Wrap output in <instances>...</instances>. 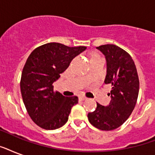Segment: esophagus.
Returning a JSON list of instances; mask_svg holds the SVG:
<instances>
[{
    "label": "esophagus",
    "instance_id": "34e87169",
    "mask_svg": "<svg viewBox=\"0 0 155 155\" xmlns=\"http://www.w3.org/2000/svg\"><path fill=\"white\" fill-rule=\"evenodd\" d=\"M80 99L81 100V101H84V100L87 99V97H84V96H81V97H80Z\"/></svg>",
    "mask_w": 155,
    "mask_h": 155
}]
</instances>
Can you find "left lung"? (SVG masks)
<instances>
[{
    "label": "left lung",
    "mask_w": 155,
    "mask_h": 155,
    "mask_svg": "<svg viewBox=\"0 0 155 155\" xmlns=\"http://www.w3.org/2000/svg\"><path fill=\"white\" fill-rule=\"evenodd\" d=\"M97 49L104 54L107 74L104 83L112 84L108 106L97 103V109L87 114L89 122L101 130L120 127L131 115L139 92L137 68L130 54L113 44L102 45Z\"/></svg>",
    "instance_id": "8db88e82"
}]
</instances>
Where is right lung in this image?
Masks as SVG:
<instances>
[{
  "instance_id": "1",
  "label": "right lung",
  "mask_w": 155,
  "mask_h": 155,
  "mask_svg": "<svg viewBox=\"0 0 155 155\" xmlns=\"http://www.w3.org/2000/svg\"><path fill=\"white\" fill-rule=\"evenodd\" d=\"M86 48L50 42L37 47L28 57L21 73V92L28 114L39 127L56 130L68 121L78 97L54 92L53 83Z\"/></svg>"
}]
</instances>
